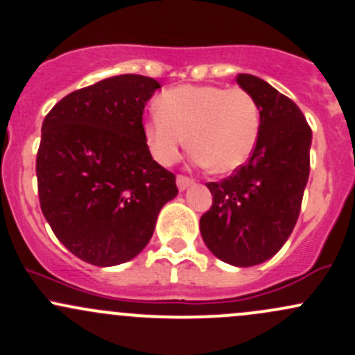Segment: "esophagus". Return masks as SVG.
<instances>
[{"mask_svg":"<svg viewBox=\"0 0 355 355\" xmlns=\"http://www.w3.org/2000/svg\"><path fill=\"white\" fill-rule=\"evenodd\" d=\"M192 184H193L192 178L184 177V175H178V177H177V187H178V190H180V192L187 190Z\"/></svg>","mask_w":355,"mask_h":355,"instance_id":"34e87169","label":"esophagus"}]
</instances>
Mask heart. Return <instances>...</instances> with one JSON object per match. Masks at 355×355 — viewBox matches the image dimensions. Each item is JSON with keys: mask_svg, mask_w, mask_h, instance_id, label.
I'll return each instance as SVG.
<instances>
[{"mask_svg": "<svg viewBox=\"0 0 355 355\" xmlns=\"http://www.w3.org/2000/svg\"><path fill=\"white\" fill-rule=\"evenodd\" d=\"M156 107L158 114L144 124L143 134L159 165H173L189 139L197 165L233 173L248 162L259 141L260 110L246 89L184 85L166 89Z\"/></svg>", "mask_w": 355, "mask_h": 355, "instance_id": "b5f03b06", "label": "heart"}]
</instances>
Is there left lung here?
Here are the masks:
<instances>
[{
    "mask_svg": "<svg viewBox=\"0 0 355 355\" xmlns=\"http://www.w3.org/2000/svg\"><path fill=\"white\" fill-rule=\"evenodd\" d=\"M260 110L248 163L209 182L212 206L200 218L204 243L223 262L253 267L272 259L293 233L309 177L311 129L300 107L253 74H238Z\"/></svg>",
    "mask_w": 355,
    "mask_h": 355,
    "instance_id": "8db88e82",
    "label": "left lung"
}]
</instances>
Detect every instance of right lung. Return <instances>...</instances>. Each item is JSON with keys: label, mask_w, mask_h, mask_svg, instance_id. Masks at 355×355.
<instances>
[{"label": "right lung", "mask_w": 355, "mask_h": 355, "mask_svg": "<svg viewBox=\"0 0 355 355\" xmlns=\"http://www.w3.org/2000/svg\"><path fill=\"white\" fill-rule=\"evenodd\" d=\"M158 88L141 74L107 78L66 95L42 122L40 209L58 240L92 266L139 255L178 193L143 134L144 105Z\"/></svg>", "instance_id": "1"}]
</instances>
